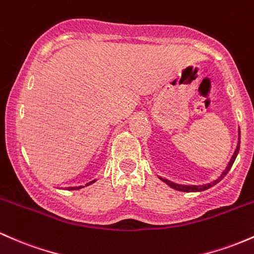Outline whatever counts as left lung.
Returning a JSON list of instances; mask_svg holds the SVG:
<instances>
[{
    "instance_id": "1",
    "label": "left lung",
    "mask_w": 254,
    "mask_h": 254,
    "mask_svg": "<svg viewBox=\"0 0 254 254\" xmlns=\"http://www.w3.org/2000/svg\"><path fill=\"white\" fill-rule=\"evenodd\" d=\"M239 150H240V129H239V141H237V145H236V149L235 151H234L233 156H231L230 161L228 162V165H226L225 170L222 172V174H220L219 177H218L217 179L211 183H207V184H201V185H185V184H177V183H173L171 181H168V179L166 178H162V177L159 176V178L161 179L162 182H165L166 184L168 185V187L173 188V189L178 190V191H184V192H197V191H203V190H207L209 189V188H212L213 185L217 184V183H219L222 181L223 178L226 176V173H228L229 171H230L231 166L234 165V162H235L236 157H237V154H239Z\"/></svg>"
}]
</instances>
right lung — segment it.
I'll return each instance as SVG.
<instances>
[{"label":"right lung","instance_id":"right-lung-1","mask_svg":"<svg viewBox=\"0 0 254 254\" xmlns=\"http://www.w3.org/2000/svg\"><path fill=\"white\" fill-rule=\"evenodd\" d=\"M94 182H97V179H94V181H92V182L87 183L86 185H80V187H70V188H66V189H67V190H78V189H82V188H84V187H88V185L93 184Z\"/></svg>","mask_w":254,"mask_h":254}]
</instances>
